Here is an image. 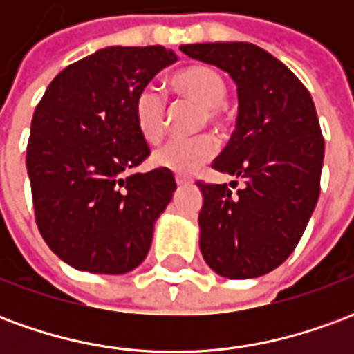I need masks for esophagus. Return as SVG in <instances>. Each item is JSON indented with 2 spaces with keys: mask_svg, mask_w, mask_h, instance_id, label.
<instances>
[{
  "mask_svg": "<svg viewBox=\"0 0 354 354\" xmlns=\"http://www.w3.org/2000/svg\"><path fill=\"white\" fill-rule=\"evenodd\" d=\"M193 180L192 178H185V176H176V184L182 187V185H189L192 184Z\"/></svg>",
  "mask_w": 354,
  "mask_h": 354,
  "instance_id": "obj_1",
  "label": "esophagus"
}]
</instances>
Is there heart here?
<instances>
[{
  "mask_svg": "<svg viewBox=\"0 0 354 354\" xmlns=\"http://www.w3.org/2000/svg\"><path fill=\"white\" fill-rule=\"evenodd\" d=\"M172 91L185 100L201 106L197 129L210 127L212 131L222 129L225 121V98L227 81L214 66L192 64L178 70L170 77ZM134 121L140 136L147 144H157L165 132V98L153 87L144 88L134 102ZM218 151V144L210 134H197L192 138H170L161 147L155 149V167L169 170L174 174H193L195 170L207 165Z\"/></svg>",
  "mask_w": 354,
  "mask_h": 354,
  "instance_id": "obj_1",
  "label": "heart"
}]
</instances>
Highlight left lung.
I'll use <instances>...</instances> for the list:
<instances>
[{"mask_svg": "<svg viewBox=\"0 0 354 354\" xmlns=\"http://www.w3.org/2000/svg\"><path fill=\"white\" fill-rule=\"evenodd\" d=\"M180 50L230 73L239 94L237 127L212 169L245 185L233 193L227 184L197 182L201 252L222 277H261L294 252L319 201L324 138L317 109L304 83L258 45L195 43Z\"/></svg>", "mask_w": 354, "mask_h": 354, "instance_id": "8db88e82", "label": "left lung"}]
</instances>
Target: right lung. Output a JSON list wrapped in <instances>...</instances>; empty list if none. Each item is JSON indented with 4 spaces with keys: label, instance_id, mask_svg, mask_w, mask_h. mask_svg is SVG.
Wrapping results in <instances>:
<instances>
[{
    "label": "right lung",
    "instance_id": "1",
    "mask_svg": "<svg viewBox=\"0 0 354 354\" xmlns=\"http://www.w3.org/2000/svg\"><path fill=\"white\" fill-rule=\"evenodd\" d=\"M176 60L161 45L106 47L64 68L35 108L26 149L35 223L73 269L123 274L146 260L176 180L165 169L131 172L151 153L134 102Z\"/></svg>",
    "mask_w": 354,
    "mask_h": 354
}]
</instances>
